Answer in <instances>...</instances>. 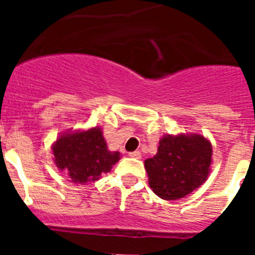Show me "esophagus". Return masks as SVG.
<instances>
[{
  "instance_id": "1",
  "label": "esophagus",
  "mask_w": 255,
  "mask_h": 255,
  "mask_svg": "<svg viewBox=\"0 0 255 255\" xmlns=\"http://www.w3.org/2000/svg\"><path fill=\"white\" fill-rule=\"evenodd\" d=\"M129 155L131 158H136V159H140L141 158V153L139 150H135V152L129 153Z\"/></svg>"
}]
</instances>
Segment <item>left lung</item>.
Segmentation results:
<instances>
[{
	"instance_id": "1",
	"label": "left lung",
	"mask_w": 255,
	"mask_h": 255,
	"mask_svg": "<svg viewBox=\"0 0 255 255\" xmlns=\"http://www.w3.org/2000/svg\"><path fill=\"white\" fill-rule=\"evenodd\" d=\"M212 155V143L204 135H163L153 158L144 161L149 188L164 200L186 197L207 181L213 163Z\"/></svg>"
}]
</instances>
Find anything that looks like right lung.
I'll list each match as a JSON object with an SVG mask.
<instances>
[{
  "label": "right lung",
  "instance_id": "right-lung-1",
  "mask_svg": "<svg viewBox=\"0 0 255 255\" xmlns=\"http://www.w3.org/2000/svg\"><path fill=\"white\" fill-rule=\"evenodd\" d=\"M51 149L56 167L80 185L100 180L121 158L120 152L108 149L101 126L61 132Z\"/></svg>",
  "mask_w": 255,
  "mask_h": 255
}]
</instances>
